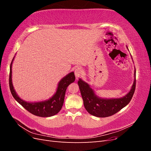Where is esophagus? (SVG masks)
Returning <instances> with one entry per match:
<instances>
[{"label": "esophagus", "mask_w": 151, "mask_h": 151, "mask_svg": "<svg viewBox=\"0 0 151 151\" xmlns=\"http://www.w3.org/2000/svg\"><path fill=\"white\" fill-rule=\"evenodd\" d=\"M74 74L76 79H79V77L83 75V70H82V68L80 67H77L75 69Z\"/></svg>", "instance_id": "obj_1"}]
</instances>
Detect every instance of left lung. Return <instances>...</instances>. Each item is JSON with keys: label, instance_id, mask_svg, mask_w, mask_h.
I'll use <instances>...</instances> for the list:
<instances>
[{"label": "left lung", "instance_id": "left-lung-1", "mask_svg": "<svg viewBox=\"0 0 151 151\" xmlns=\"http://www.w3.org/2000/svg\"><path fill=\"white\" fill-rule=\"evenodd\" d=\"M130 92L124 97L118 99H102L98 98L89 85L81 79L78 85L86 109L89 113L97 117H108L116 113L126 106L133 97L135 90L136 77Z\"/></svg>", "mask_w": 151, "mask_h": 151}]
</instances>
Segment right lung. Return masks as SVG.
<instances>
[{
  "label": "right lung",
  "mask_w": 151,
  "mask_h": 151,
  "mask_svg": "<svg viewBox=\"0 0 151 151\" xmlns=\"http://www.w3.org/2000/svg\"><path fill=\"white\" fill-rule=\"evenodd\" d=\"M14 58L11 62L10 65V73H9V88L11 93L16 101L19 103L22 107H24L27 111L32 113L33 115L41 116V117H49L56 115L63 106L65 91L70 84L74 82L76 77L74 72H70L59 82L58 88L56 93L53 96L48 100L42 102L36 103H28L21 99L16 94L15 90L14 89L12 83V64Z\"/></svg>",
  "instance_id": "1"
}]
</instances>
